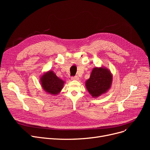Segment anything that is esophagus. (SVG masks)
<instances>
[{
	"label": "esophagus",
	"instance_id": "esophagus-1",
	"mask_svg": "<svg viewBox=\"0 0 150 150\" xmlns=\"http://www.w3.org/2000/svg\"><path fill=\"white\" fill-rule=\"evenodd\" d=\"M78 79H79V78H78V76H72V78H71V80H78Z\"/></svg>",
	"mask_w": 150,
	"mask_h": 150
}]
</instances>
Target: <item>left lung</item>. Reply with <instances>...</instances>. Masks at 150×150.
<instances>
[{
  "label": "left lung",
  "instance_id": "obj_1",
  "mask_svg": "<svg viewBox=\"0 0 150 150\" xmlns=\"http://www.w3.org/2000/svg\"><path fill=\"white\" fill-rule=\"evenodd\" d=\"M112 74L108 69L102 66L94 67L90 77L85 82L86 88L93 98L106 93L111 88Z\"/></svg>",
  "mask_w": 150,
  "mask_h": 150
}]
</instances>
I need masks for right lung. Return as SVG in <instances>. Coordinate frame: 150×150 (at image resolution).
<instances>
[{"label": "right lung", "instance_id": "1", "mask_svg": "<svg viewBox=\"0 0 150 150\" xmlns=\"http://www.w3.org/2000/svg\"><path fill=\"white\" fill-rule=\"evenodd\" d=\"M40 83L45 92L54 96L61 91L65 82L58 77L53 70H49L40 76Z\"/></svg>", "mask_w": 150, "mask_h": 150}]
</instances>
